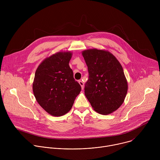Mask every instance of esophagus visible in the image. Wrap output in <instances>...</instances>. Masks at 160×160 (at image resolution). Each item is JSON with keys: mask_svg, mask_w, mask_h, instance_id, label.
<instances>
[{"mask_svg": "<svg viewBox=\"0 0 160 160\" xmlns=\"http://www.w3.org/2000/svg\"><path fill=\"white\" fill-rule=\"evenodd\" d=\"M78 83H80V85H81L82 89L83 90V88H84V83H83L82 81H81V80H79V81H78Z\"/></svg>", "mask_w": 160, "mask_h": 160, "instance_id": "1", "label": "esophagus"}]
</instances>
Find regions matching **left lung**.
<instances>
[{
	"mask_svg": "<svg viewBox=\"0 0 160 160\" xmlns=\"http://www.w3.org/2000/svg\"><path fill=\"white\" fill-rule=\"evenodd\" d=\"M88 79L85 95L93 109L101 115L117 110L124 102L128 83L123 68L111 52L97 49L83 51Z\"/></svg>",
	"mask_w": 160,
	"mask_h": 160,
	"instance_id": "1",
	"label": "left lung"
}]
</instances>
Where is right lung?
<instances>
[{"label": "right lung", "mask_w": 160, "mask_h": 160, "mask_svg": "<svg viewBox=\"0 0 160 160\" xmlns=\"http://www.w3.org/2000/svg\"><path fill=\"white\" fill-rule=\"evenodd\" d=\"M72 56L70 51L58 52L45 58L35 74L33 92L35 99L54 117L69 112L82 89L69 66Z\"/></svg>", "instance_id": "1"}]
</instances>
